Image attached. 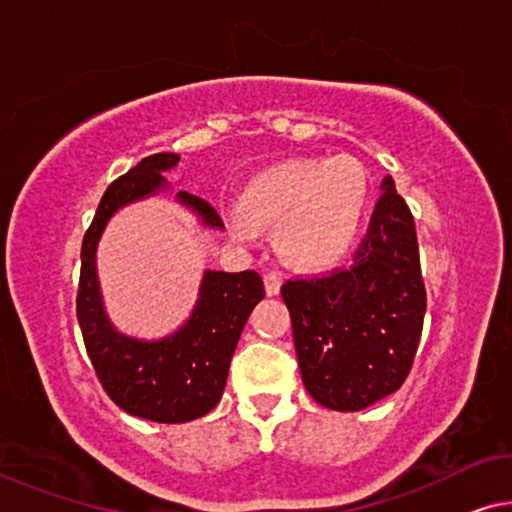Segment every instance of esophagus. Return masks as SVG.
<instances>
[{
  "label": "esophagus",
  "instance_id": "34e87169",
  "mask_svg": "<svg viewBox=\"0 0 512 512\" xmlns=\"http://www.w3.org/2000/svg\"><path fill=\"white\" fill-rule=\"evenodd\" d=\"M264 287H266V294H269V296H278L280 294V287H282L280 273H275V271L266 273L264 275Z\"/></svg>",
  "mask_w": 512,
  "mask_h": 512
}]
</instances>
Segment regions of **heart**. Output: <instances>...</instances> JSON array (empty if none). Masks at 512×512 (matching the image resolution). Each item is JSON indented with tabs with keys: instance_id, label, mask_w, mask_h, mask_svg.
Wrapping results in <instances>:
<instances>
[{
	"instance_id": "heart-1",
	"label": "heart",
	"mask_w": 512,
	"mask_h": 512,
	"mask_svg": "<svg viewBox=\"0 0 512 512\" xmlns=\"http://www.w3.org/2000/svg\"><path fill=\"white\" fill-rule=\"evenodd\" d=\"M367 202L369 177L355 159H296L259 173L225 227L237 239H253L255 225L280 230L291 262L326 266L358 237Z\"/></svg>"
}]
</instances>
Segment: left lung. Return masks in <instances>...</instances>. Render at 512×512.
<instances>
[{"instance_id":"obj_1","label":"left lung","mask_w":512,"mask_h":512,"mask_svg":"<svg viewBox=\"0 0 512 512\" xmlns=\"http://www.w3.org/2000/svg\"><path fill=\"white\" fill-rule=\"evenodd\" d=\"M353 264L282 285L305 389L316 403L358 412L396 392L415 362L426 289L410 207L392 177Z\"/></svg>"}]
</instances>
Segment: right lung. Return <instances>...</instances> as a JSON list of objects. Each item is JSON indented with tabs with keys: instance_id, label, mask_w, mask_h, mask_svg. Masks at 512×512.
I'll list each match as a JSON object with an SVG mask.
<instances>
[{
	"instance_id": "obj_1",
	"label": "right lung",
	"mask_w": 512,
	"mask_h": 512,
	"mask_svg": "<svg viewBox=\"0 0 512 512\" xmlns=\"http://www.w3.org/2000/svg\"><path fill=\"white\" fill-rule=\"evenodd\" d=\"M177 161L180 154L175 152L150 154L109 184L81 243L77 289L81 337L104 392L127 415L157 424H184L216 408L241 330L264 298V282L257 271H205L196 310L170 337L143 342L111 326L97 285V241L120 207L164 189L161 173ZM177 200L198 212L205 225L223 227V218L207 200L186 191L177 193Z\"/></svg>"
}]
</instances>
